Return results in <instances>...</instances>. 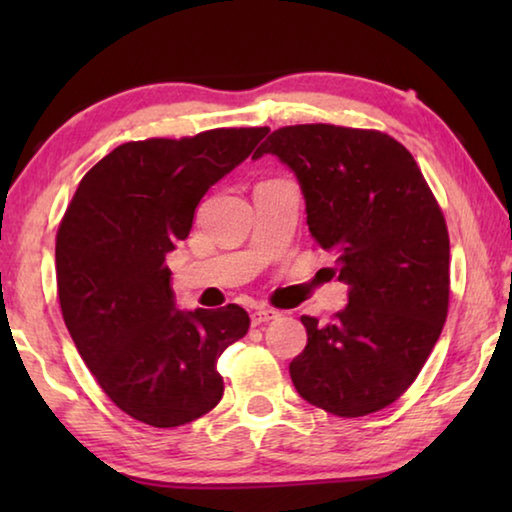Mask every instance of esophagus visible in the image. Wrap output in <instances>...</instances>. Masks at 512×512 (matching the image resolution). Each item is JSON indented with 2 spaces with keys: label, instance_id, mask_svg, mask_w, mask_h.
<instances>
[{
  "label": "esophagus",
  "instance_id": "1",
  "mask_svg": "<svg viewBox=\"0 0 512 512\" xmlns=\"http://www.w3.org/2000/svg\"><path fill=\"white\" fill-rule=\"evenodd\" d=\"M277 316H280V311L275 309H255L253 314H250V323L262 325V323H268V320H275Z\"/></svg>",
  "mask_w": 512,
  "mask_h": 512
}]
</instances>
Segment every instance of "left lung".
<instances>
[{"instance_id":"obj_1","label":"left lung","mask_w":512,"mask_h":512,"mask_svg":"<svg viewBox=\"0 0 512 512\" xmlns=\"http://www.w3.org/2000/svg\"><path fill=\"white\" fill-rule=\"evenodd\" d=\"M271 153L293 171L316 244L350 287L332 323L302 316L307 345L289 372L302 400L341 418L393 404L443 332L449 237L413 155L379 131L300 124L273 131Z\"/></svg>"}]
</instances>
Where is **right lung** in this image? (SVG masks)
Segmentation results:
<instances>
[{
    "label": "right lung",
    "instance_id": "obj_1",
    "mask_svg": "<svg viewBox=\"0 0 512 512\" xmlns=\"http://www.w3.org/2000/svg\"><path fill=\"white\" fill-rule=\"evenodd\" d=\"M268 128H216L117 146L85 173L56 235L65 325L112 402L151 427H180L223 397L216 361L246 336L239 305L178 309L167 253L189 237L214 183Z\"/></svg>",
    "mask_w": 512,
    "mask_h": 512
}]
</instances>
